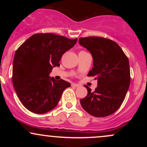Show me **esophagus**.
I'll return each mask as SVG.
<instances>
[{
	"instance_id": "obj_1",
	"label": "esophagus",
	"mask_w": 147,
	"mask_h": 147,
	"mask_svg": "<svg viewBox=\"0 0 147 147\" xmlns=\"http://www.w3.org/2000/svg\"><path fill=\"white\" fill-rule=\"evenodd\" d=\"M72 86L75 87V88H78V87H79V85L77 84H72Z\"/></svg>"
}]
</instances>
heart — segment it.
Segmentation results:
<instances>
[{"mask_svg":"<svg viewBox=\"0 0 147 147\" xmlns=\"http://www.w3.org/2000/svg\"><path fill=\"white\" fill-rule=\"evenodd\" d=\"M82 52H83V51H82Z\"/></svg>","mask_w":147,"mask_h":147,"instance_id":"1","label":"heart"}]
</instances>
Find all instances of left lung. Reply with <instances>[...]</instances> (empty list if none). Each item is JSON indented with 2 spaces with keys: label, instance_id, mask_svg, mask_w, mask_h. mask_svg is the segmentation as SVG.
Instances as JSON below:
<instances>
[{
  "label": "left lung",
  "instance_id": "left-lung-1",
  "mask_svg": "<svg viewBox=\"0 0 147 147\" xmlns=\"http://www.w3.org/2000/svg\"><path fill=\"white\" fill-rule=\"evenodd\" d=\"M79 44L86 48L93 58V68L88 76L97 79V87L92 92L87 86L86 97L80 99L82 108L95 117H106L120 107L129 88V61L117 43L98 36L79 38Z\"/></svg>",
  "mask_w": 147,
  "mask_h": 147
}]
</instances>
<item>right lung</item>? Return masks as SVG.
<instances>
[{
    "mask_svg": "<svg viewBox=\"0 0 147 147\" xmlns=\"http://www.w3.org/2000/svg\"><path fill=\"white\" fill-rule=\"evenodd\" d=\"M77 38L51 33L35 34L15 52L12 82L18 98L28 110L43 114L56 107L68 82L49 75L59 66L62 55L76 44Z\"/></svg>",
    "mask_w": 147,
    "mask_h": 147,
    "instance_id": "right-lung-1",
    "label": "right lung"
}]
</instances>
